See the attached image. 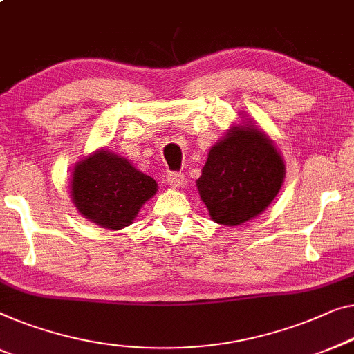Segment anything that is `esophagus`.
I'll list each match as a JSON object with an SVG mask.
<instances>
[{"mask_svg":"<svg viewBox=\"0 0 354 354\" xmlns=\"http://www.w3.org/2000/svg\"><path fill=\"white\" fill-rule=\"evenodd\" d=\"M183 180H185V176L182 172H169L166 176V182L174 188L183 185Z\"/></svg>","mask_w":354,"mask_h":354,"instance_id":"esophagus-1","label":"esophagus"}]
</instances>
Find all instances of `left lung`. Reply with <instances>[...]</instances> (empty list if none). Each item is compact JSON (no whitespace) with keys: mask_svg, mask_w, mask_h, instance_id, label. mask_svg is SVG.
I'll list each match as a JSON object with an SVG mask.
<instances>
[{"mask_svg":"<svg viewBox=\"0 0 354 354\" xmlns=\"http://www.w3.org/2000/svg\"><path fill=\"white\" fill-rule=\"evenodd\" d=\"M284 162L255 127H233L209 151L196 185L214 222L241 225L263 212L284 180Z\"/></svg>","mask_w":354,"mask_h":354,"instance_id":"obj_1","label":"left lung"}]
</instances>
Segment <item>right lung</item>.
<instances>
[{
	"label": "right lung",
	"mask_w": 354,
	"mask_h": 354,
	"mask_svg": "<svg viewBox=\"0 0 354 354\" xmlns=\"http://www.w3.org/2000/svg\"><path fill=\"white\" fill-rule=\"evenodd\" d=\"M156 189L151 177L105 150L76 165L71 180V196L80 214L110 230L131 225Z\"/></svg>",
	"instance_id": "obj_1"
}]
</instances>
